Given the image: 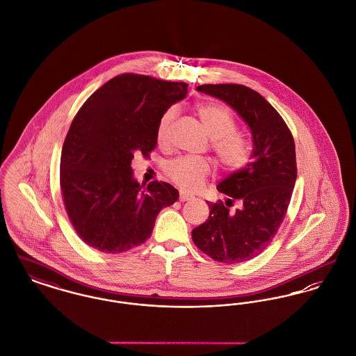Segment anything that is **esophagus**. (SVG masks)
I'll return each instance as SVG.
<instances>
[{"instance_id":"obj_1","label":"esophagus","mask_w":356,"mask_h":356,"mask_svg":"<svg viewBox=\"0 0 356 356\" xmlns=\"http://www.w3.org/2000/svg\"><path fill=\"white\" fill-rule=\"evenodd\" d=\"M191 198H193L191 195L185 194V193H181V194H179V201H181V202H185V201H188V200H191Z\"/></svg>"}]
</instances>
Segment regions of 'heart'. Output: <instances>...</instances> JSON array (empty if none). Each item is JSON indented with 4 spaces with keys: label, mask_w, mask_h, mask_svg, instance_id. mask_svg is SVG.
Here are the masks:
<instances>
[{
    "label": "heart",
    "mask_w": 356,
    "mask_h": 356,
    "mask_svg": "<svg viewBox=\"0 0 356 356\" xmlns=\"http://www.w3.org/2000/svg\"><path fill=\"white\" fill-rule=\"evenodd\" d=\"M206 131L211 136L210 147L218 165L229 172L243 169L250 158V145L237 131V120L230 110L218 103H201L195 106ZM177 116L174 107L168 108L159 118L155 138L159 145L166 143L171 123ZM211 166L205 158L179 156L165 165L170 181L184 190H195L205 184Z\"/></svg>",
    "instance_id": "heart-1"
}]
</instances>
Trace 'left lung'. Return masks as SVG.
I'll return each instance as SVG.
<instances>
[{"mask_svg":"<svg viewBox=\"0 0 356 356\" xmlns=\"http://www.w3.org/2000/svg\"><path fill=\"white\" fill-rule=\"evenodd\" d=\"M198 91L232 106L253 136L252 161L217 186L226 201L207 202L210 216L191 238L206 256L226 265L248 261L280 229L298 177L292 132L266 99L243 84H204Z\"/></svg>","mask_w":356,"mask_h":356,"instance_id":"8db88e82","label":"left lung"}]
</instances>
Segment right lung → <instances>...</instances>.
I'll use <instances>...</instances> for the list:
<instances>
[{
	"mask_svg": "<svg viewBox=\"0 0 356 356\" xmlns=\"http://www.w3.org/2000/svg\"><path fill=\"white\" fill-rule=\"evenodd\" d=\"M187 94L186 83L122 74L91 95L71 123L60 161L65 211L77 236L103 253L145 243L158 213L179 193L166 182L140 185L131 161L150 158L162 113Z\"/></svg>",
	"mask_w": 356,
	"mask_h": 356,
	"instance_id": "add662e5",
	"label": "right lung"
}]
</instances>
